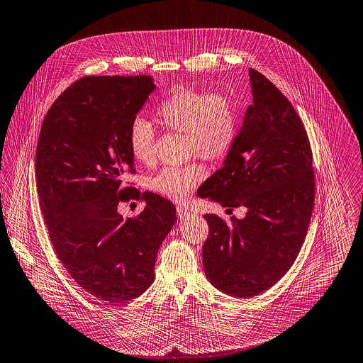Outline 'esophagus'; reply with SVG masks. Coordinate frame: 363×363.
Instances as JSON below:
<instances>
[{"label":"esophagus","mask_w":363,"mask_h":363,"mask_svg":"<svg viewBox=\"0 0 363 363\" xmlns=\"http://www.w3.org/2000/svg\"><path fill=\"white\" fill-rule=\"evenodd\" d=\"M177 215H178L179 219H184V218L189 216L191 212L186 208H184V206H177Z\"/></svg>","instance_id":"1"}]
</instances>
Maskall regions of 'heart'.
Wrapping results in <instances>:
<instances>
[{
	"instance_id": "b5f03b06",
	"label": "heart",
	"mask_w": 363,
	"mask_h": 363,
	"mask_svg": "<svg viewBox=\"0 0 363 363\" xmlns=\"http://www.w3.org/2000/svg\"><path fill=\"white\" fill-rule=\"evenodd\" d=\"M157 118L164 128L185 134L191 157L198 155L209 161L225 158L239 134L238 108L222 93L175 91L160 103ZM128 145L137 162L148 165L154 161L155 131L145 118L137 117L131 121ZM205 177L206 168L202 164L168 167L150 181V186L165 198L185 201Z\"/></svg>"
}]
</instances>
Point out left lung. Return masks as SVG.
I'll return each instance as SVG.
<instances>
[{
    "instance_id": "left-lung-1",
    "label": "left lung",
    "mask_w": 363,
    "mask_h": 363,
    "mask_svg": "<svg viewBox=\"0 0 363 363\" xmlns=\"http://www.w3.org/2000/svg\"><path fill=\"white\" fill-rule=\"evenodd\" d=\"M253 103L220 169L198 196L246 216L209 213L202 247L205 276L225 294L253 298L293 266L304 243L315 195L307 131L289 99L262 73L249 70ZM230 211V209H229Z\"/></svg>"
}]
</instances>
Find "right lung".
<instances>
[{"mask_svg": "<svg viewBox=\"0 0 363 363\" xmlns=\"http://www.w3.org/2000/svg\"><path fill=\"white\" fill-rule=\"evenodd\" d=\"M154 90L147 74L82 77L55 100L39 133L36 188L55 253L84 291L110 304L152 284L177 220L168 199L124 186L134 172L128 128ZM130 197L146 203L135 220L116 211Z\"/></svg>", "mask_w": 363, "mask_h": 363, "instance_id": "obj_1", "label": "right lung"}]
</instances>
